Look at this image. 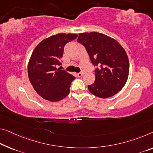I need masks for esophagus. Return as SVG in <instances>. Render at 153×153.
<instances>
[{"instance_id": "obj_1", "label": "esophagus", "mask_w": 153, "mask_h": 153, "mask_svg": "<svg viewBox=\"0 0 153 153\" xmlns=\"http://www.w3.org/2000/svg\"><path fill=\"white\" fill-rule=\"evenodd\" d=\"M83 72H79V73L77 74V76H78L79 77L83 76Z\"/></svg>"}]
</instances>
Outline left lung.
<instances>
[{
	"label": "left lung",
	"instance_id": "8db88e82",
	"mask_svg": "<svg viewBox=\"0 0 153 153\" xmlns=\"http://www.w3.org/2000/svg\"><path fill=\"white\" fill-rule=\"evenodd\" d=\"M77 42L86 48L95 70V81L88 90L102 98L120 91L127 81L129 62L126 51L116 39L98 32L81 33Z\"/></svg>",
	"mask_w": 153,
	"mask_h": 153
}]
</instances>
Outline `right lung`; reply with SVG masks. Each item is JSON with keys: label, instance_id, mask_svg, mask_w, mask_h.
Here are the masks:
<instances>
[{"label": "right lung", "instance_id": "1", "mask_svg": "<svg viewBox=\"0 0 153 153\" xmlns=\"http://www.w3.org/2000/svg\"><path fill=\"white\" fill-rule=\"evenodd\" d=\"M78 37L75 33H59L44 39L33 51L28 63V76L38 94L52 102L68 95L73 75L57 68L60 65L63 48Z\"/></svg>", "mask_w": 153, "mask_h": 153}]
</instances>
